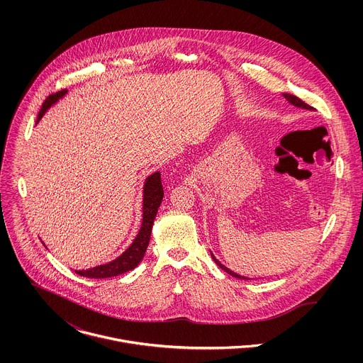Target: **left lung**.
<instances>
[{
    "instance_id": "8db88e82",
    "label": "left lung",
    "mask_w": 363,
    "mask_h": 363,
    "mask_svg": "<svg viewBox=\"0 0 363 363\" xmlns=\"http://www.w3.org/2000/svg\"><path fill=\"white\" fill-rule=\"evenodd\" d=\"M284 98L289 102L291 104H294V106H296V107H302V108H306V110H314L311 106H309L308 104H305L303 101H301L299 98H296L295 95H291V94H284ZM211 257L212 259L218 264V267H220L225 272H228V274H230L232 277H235V278H240V279H249V278H245V277H242V275H239V274H236V272H233V271H230L228 267H225L223 264H220V261H218V259H215V256L211 253Z\"/></svg>"
}]
</instances>
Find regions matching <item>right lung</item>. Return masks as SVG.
Masks as SVG:
<instances>
[{"instance_id":"obj_1","label":"right lung","mask_w":363,"mask_h":363,"mask_svg":"<svg viewBox=\"0 0 363 363\" xmlns=\"http://www.w3.org/2000/svg\"><path fill=\"white\" fill-rule=\"evenodd\" d=\"M65 94H67V91H60L57 94H52L45 101V104L38 114L36 124L39 123V120L45 116V113L52 107V104L58 102V99H61ZM162 199H163V187H162V182H160V172H155L145 179L144 199H143V223H141L140 232L135 236L131 246L123 255H120L117 259H113L107 264L96 265L89 269H79L75 272L78 275L86 277V278H110V277H116V275H120V274L134 269L145 256V252H147V247H148V243L151 239V232H152V225L155 220L156 212L162 203Z\"/></svg>"}]
</instances>
